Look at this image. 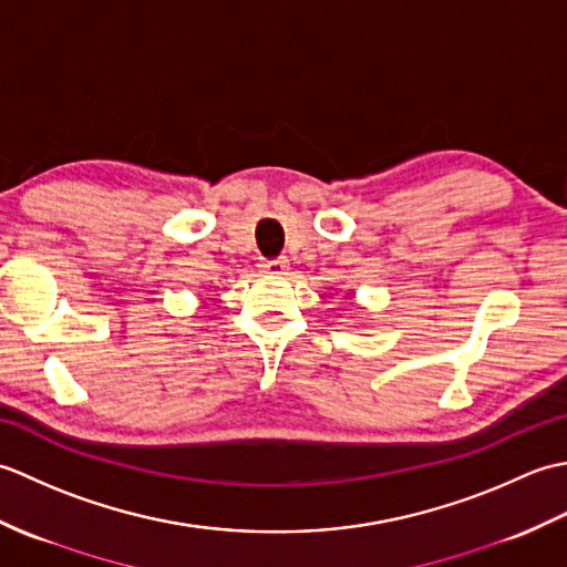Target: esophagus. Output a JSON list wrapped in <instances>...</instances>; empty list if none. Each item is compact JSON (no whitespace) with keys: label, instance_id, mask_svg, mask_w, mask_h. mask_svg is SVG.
I'll return each instance as SVG.
<instances>
[{"label":"esophagus","instance_id":"obj_1","mask_svg":"<svg viewBox=\"0 0 567 567\" xmlns=\"http://www.w3.org/2000/svg\"><path fill=\"white\" fill-rule=\"evenodd\" d=\"M285 270H287V258L285 256L260 262V272H265V275H285Z\"/></svg>","mask_w":567,"mask_h":567}]
</instances>
